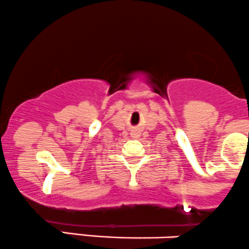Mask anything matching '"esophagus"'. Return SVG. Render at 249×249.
<instances>
[{
    "label": "esophagus",
    "mask_w": 249,
    "mask_h": 249,
    "mask_svg": "<svg viewBox=\"0 0 249 249\" xmlns=\"http://www.w3.org/2000/svg\"><path fill=\"white\" fill-rule=\"evenodd\" d=\"M130 135H131V137H139V133H137V131H133Z\"/></svg>",
    "instance_id": "34e87169"
}]
</instances>
